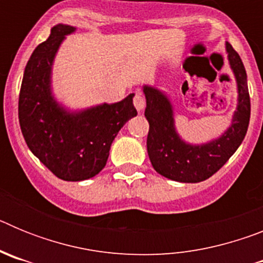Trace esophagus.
I'll return each mask as SVG.
<instances>
[{"mask_svg": "<svg viewBox=\"0 0 263 263\" xmlns=\"http://www.w3.org/2000/svg\"><path fill=\"white\" fill-rule=\"evenodd\" d=\"M133 104L137 110H142L145 108V99H143V96L139 92H136V95H134Z\"/></svg>", "mask_w": 263, "mask_h": 263, "instance_id": "obj_1", "label": "esophagus"}]
</instances>
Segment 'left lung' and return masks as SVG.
Here are the masks:
<instances>
[{
	"label": "left lung",
	"instance_id": "left-lung-1",
	"mask_svg": "<svg viewBox=\"0 0 263 263\" xmlns=\"http://www.w3.org/2000/svg\"><path fill=\"white\" fill-rule=\"evenodd\" d=\"M228 59L238 87V105L231 127L216 141L201 146L183 142L174 126L173 108L160 90L143 87L145 117L148 121L147 153L158 174L175 182H203L221 168L243 141L250 120V97L246 71L240 55L227 43Z\"/></svg>",
	"mask_w": 263,
	"mask_h": 263
}]
</instances>
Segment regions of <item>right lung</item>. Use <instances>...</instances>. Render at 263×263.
<instances>
[{"label": "right lung", "mask_w": 263, "mask_h": 263, "mask_svg": "<svg viewBox=\"0 0 263 263\" xmlns=\"http://www.w3.org/2000/svg\"><path fill=\"white\" fill-rule=\"evenodd\" d=\"M72 26L57 25L47 41L31 53L23 73L18 118L31 153L51 173L67 182L93 178L105 167L113 139L137 116L133 96L68 113L53 100L50 89L52 60Z\"/></svg>", "instance_id": "add662e5"}]
</instances>
